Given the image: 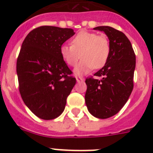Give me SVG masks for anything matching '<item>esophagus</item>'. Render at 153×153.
Listing matches in <instances>:
<instances>
[{
  "label": "esophagus",
  "mask_w": 153,
  "mask_h": 153,
  "mask_svg": "<svg viewBox=\"0 0 153 153\" xmlns=\"http://www.w3.org/2000/svg\"><path fill=\"white\" fill-rule=\"evenodd\" d=\"M76 79L77 82H83V78L81 77V76H77V77L76 78Z\"/></svg>",
  "instance_id": "1"
}]
</instances>
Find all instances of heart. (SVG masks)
Listing matches in <instances>:
<instances>
[{
    "mask_svg": "<svg viewBox=\"0 0 153 153\" xmlns=\"http://www.w3.org/2000/svg\"><path fill=\"white\" fill-rule=\"evenodd\" d=\"M60 55L65 63L74 67L80 57L83 60L76 67V75L88 74L93 69H100L105 66L110 54V44L105 35L82 30L71 40V45L60 47Z\"/></svg>",
    "mask_w": 153,
    "mask_h": 153,
    "instance_id": "b5f03b06",
    "label": "heart"
}]
</instances>
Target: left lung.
Segmentation results:
<instances>
[{
    "instance_id": "8db88e82",
    "label": "left lung",
    "mask_w": 153,
    "mask_h": 153,
    "mask_svg": "<svg viewBox=\"0 0 153 153\" xmlns=\"http://www.w3.org/2000/svg\"><path fill=\"white\" fill-rule=\"evenodd\" d=\"M93 29L103 31L108 36L110 54L105 66L94 74L100 79H86L85 101L93 117L107 119L119 113L132 93L136 55L123 32L109 26Z\"/></svg>"
}]
</instances>
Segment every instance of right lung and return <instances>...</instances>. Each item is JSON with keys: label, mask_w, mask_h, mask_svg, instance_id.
Instances as JSON below:
<instances>
[{"label": "right lung", "mask_w": 153, "mask_h": 153, "mask_svg": "<svg viewBox=\"0 0 153 153\" xmlns=\"http://www.w3.org/2000/svg\"><path fill=\"white\" fill-rule=\"evenodd\" d=\"M75 34L70 28L41 26L23 42L17 60L19 91L36 117L50 120L61 114L76 78L60 55V47Z\"/></svg>", "instance_id": "right-lung-1"}]
</instances>
